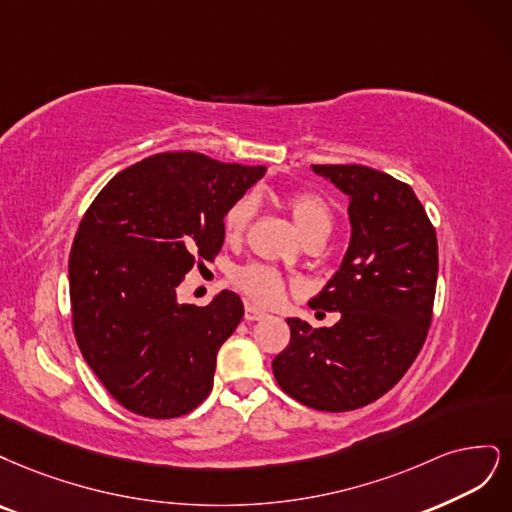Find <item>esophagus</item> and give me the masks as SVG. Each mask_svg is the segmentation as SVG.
I'll list each match as a JSON object with an SVG mask.
<instances>
[{
  "label": "esophagus",
  "instance_id": "esophagus-1",
  "mask_svg": "<svg viewBox=\"0 0 512 512\" xmlns=\"http://www.w3.org/2000/svg\"><path fill=\"white\" fill-rule=\"evenodd\" d=\"M268 315L263 310H259L257 306H253V304H246V308H244V319L246 321H261V319H266Z\"/></svg>",
  "mask_w": 512,
  "mask_h": 512
}]
</instances>
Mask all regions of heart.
<instances>
[{"label": "heart", "mask_w": 512, "mask_h": 512, "mask_svg": "<svg viewBox=\"0 0 512 512\" xmlns=\"http://www.w3.org/2000/svg\"><path fill=\"white\" fill-rule=\"evenodd\" d=\"M287 208L295 227L300 229L304 240L310 238H327L334 229V212L319 193L312 191H295L287 197ZM255 214V202L253 197H240L238 202L229 206L223 219V232L229 242H238L246 227H249ZM234 283L249 295L251 300L259 304H274L285 293V280L276 270L268 266H259V263H251L236 270Z\"/></svg>", "instance_id": "1"}]
</instances>
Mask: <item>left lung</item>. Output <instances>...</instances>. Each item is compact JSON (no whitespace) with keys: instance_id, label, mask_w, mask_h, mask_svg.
<instances>
[{"instance_id":"left-lung-1","label":"left lung","mask_w":512,"mask_h":512,"mask_svg":"<svg viewBox=\"0 0 512 512\" xmlns=\"http://www.w3.org/2000/svg\"><path fill=\"white\" fill-rule=\"evenodd\" d=\"M349 197L351 240L312 308L340 312L315 329L289 317L291 340L276 355V383L327 412L385 395L419 355L432 323L438 242L415 191L366 166H312Z\"/></svg>"}]
</instances>
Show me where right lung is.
<instances>
[{
  "instance_id": "1",
  "label": "right lung",
  "mask_w": 512,
  "mask_h": 512,
  "mask_svg": "<svg viewBox=\"0 0 512 512\" xmlns=\"http://www.w3.org/2000/svg\"><path fill=\"white\" fill-rule=\"evenodd\" d=\"M266 174L200 153H161L95 197L70 253L74 334L89 368L127 410L172 419L212 389L217 353L244 317L223 289L208 306L178 302L197 259L221 251L225 212Z\"/></svg>"
}]
</instances>
